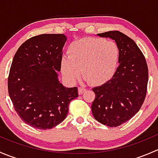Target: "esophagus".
I'll return each mask as SVG.
<instances>
[{"mask_svg":"<svg viewBox=\"0 0 158 158\" xmlns=\"http://www.w3.org/2000/svg\"><path fill=\"white\" fill-rule=\"evenodd\" d=\"M86 90L85 88H83V87L80 86L79 87V95H82V94H83L84 92H85V91Z\"/></svg>","mask_w":158,"mask_h":158,"instance_id":"obj_1","label":"esophagus"}]
</instances>
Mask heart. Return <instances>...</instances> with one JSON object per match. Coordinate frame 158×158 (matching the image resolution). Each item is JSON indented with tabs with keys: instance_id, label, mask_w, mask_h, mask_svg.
<instances>
[{
	"instance_id": "heart-1",
	"label": "heart",
	"mask_w": 158,
	"mask_h": 158,
	"mask_svg": "<svg viewBox=\"0 0 158 158\" xmlns=\"http://www.w3.org/2000/svg\"><path fill=\"white\" fill-rule=\"evenodd\" d=\"M120 50L114 41L86 37L74 41L68 47V56L61 60L63 76L75 82L82 76L93 85H101L111 79L117 69Z\"/></svg>"
}]
</instances>
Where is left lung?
I'll return each mask as SVG.
<instances>
[{
	"instance_id": "left-lung-1",
	"label": "left lung",
	"mask_w": 158,
	"mask_h": 158,
	"mask_svg": "<svg viewBox=\"0 0 158 158\" xmlns=\"http://www.w3.org/2000/svg\"><path fill=\"white\" fill-rule=\"evenodd\" d=\"M114 40L120 50V63L110 80L92 91L94 118L109 127H118L134 117L145 99L148 68L144 54L135 41L124 33L113 30L98 33Z\"/></svg>"
}]
</instances>
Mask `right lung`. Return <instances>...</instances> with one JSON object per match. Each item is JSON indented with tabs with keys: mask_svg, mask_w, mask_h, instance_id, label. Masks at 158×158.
<instances>
[{
	"mask_svg": "<svg viewBox=\"0 0 158 158\" xmlns=\"http://www.w3.org/2000/svg\"><path fill=\"white\" fill-rule=\"evenodd\" d=\"M64 34H40L25 41L13 59L8 93L22 121L37 129H50L66 118L77 87L66 88L56 71L61 69Z\"/></svg>",
	"mask_w": 158,
	"mask_h": 158,
	"instance_id": "obj_1",
	"label": "right lung"
}]
</instances>
